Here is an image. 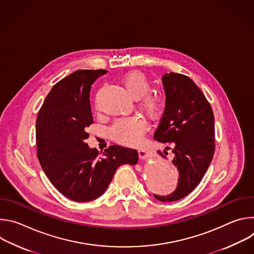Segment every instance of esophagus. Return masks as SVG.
I'll return each mask as SVG.
<instances>
[{
  "label": "esophagus",
  "instance_id": "34e87169",
  "mask_svg": "<svg viewBox=\"0 0 254 254\" xmlns=\"http://www.w3.org/2000/svg\"><path fill=\"white\" fill-rule=\"evenodd\" d=\"M138 156H139V159L141 160H146L150 157V153L146 150H142V149H139L138 150Z\"/></svg>",
  "mask_w": 254,
  "mask_h": 254
}]
</instances>
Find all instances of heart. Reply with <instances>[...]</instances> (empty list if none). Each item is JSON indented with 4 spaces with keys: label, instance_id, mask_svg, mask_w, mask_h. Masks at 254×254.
I'll list each match as a JSON object with an SVG mask.
<instances>
[{
    "label": "heart",
    "instance_id": "obj_1",
    "mask_svg": "<svg viewBox=\"0 0 254 254\" xmlns=\"http://www.w3.org/2000/svg\"><path fill=\"white\" fill-rule=\"evenodd\" d=\"M123 84L130 96L139 99V107L143 113L152 118L159 115L162 108L161 98L150 93L151 83L146 76L139 72H130L124 76ZM146 127V123L137 117L122 118L115 121L110 133L118 141L135 144L139 141Z\"/></svg>",
    "mask_w": 254,
    "mask_h": 254
}]
</instances>
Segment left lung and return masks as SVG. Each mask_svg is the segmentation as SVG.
I'll use <instances>...</instances> for the list:
<instances>
[{"instance_id":"8db88e82","label":"left lung","mask_w":254,"mask_h":254,"mask_svg":"<svg viewBox=\"0 0 254 254\" xmlns=\"http://www.w3.org/2000/svg\"><path fill=\"white\" fill-rule=\"evenodd\" d=\"M162 80L166 107L154 137L173 147L172 162L179 179L173 193L154 196L162 202H173L190 194L210 166L215 151L214 115L202 91L188 76L170 72Z\"/></svg>"}]
</instances>
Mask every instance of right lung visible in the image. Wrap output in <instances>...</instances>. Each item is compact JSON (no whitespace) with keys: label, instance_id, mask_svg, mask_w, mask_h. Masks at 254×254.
Masks as SVG:
<instances>
[{"label":"right lung","instance_id":"1","mask_svg":"<svg viewBox=\"0 0 254 254\" xmlns=\"http://www.w3.org/2000/svg\"><path fill=\"white\" fill-rule=\"evenodd\" d=\"M106 72L77 70L61 79L46 96L36 121L39 163L52 185L76 202L101 196L120 166L138 160L136 150L114 144L99 154L85 142L86 128L93 123L91 84Z\"/></svg>","mask_w":254,"mask_h":254}]
</instances>
